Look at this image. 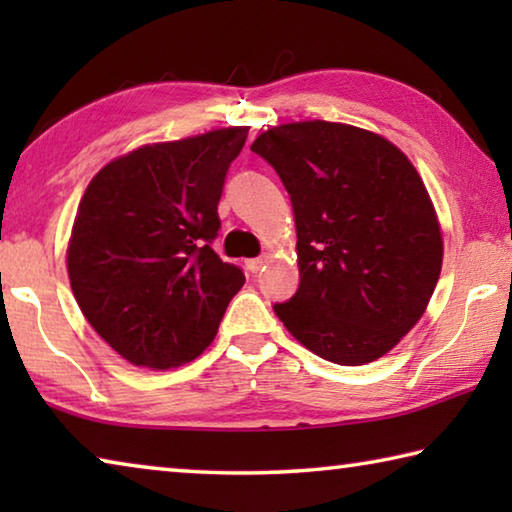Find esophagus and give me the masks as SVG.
I'll return each mask as SVG.
<instances>
[{"mask_svg": "<svg viewBox=\"0 0 512 512\" xmlns=\"http://www.w3.org/2000/svg\"><path fill=\"white\" fill-rule=\"evenodd\" d=\"M266 262H268V257H257V259H248L246 266H248L250 273H259V271H264Z\"/></svg>", "mask_w": 512, "mask_h": 512, "instance_id": "1", "label": "esophagus"}]
</instances>
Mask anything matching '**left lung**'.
<instances>
[{"instance_id":"left-lung-1","label":"left lung","mask_w":512,"mask_h":512,"mask_svg":"<svg viewBox=\"0 0 512 512\" xmlns=\"http://www.w3.org/2000/svg\"><path fill=\"white\" fill-rule=\"evenodd\" d=\"M250 151L287 187L298 232V291L273 309L318 357L363 366L418 323L440 277L443 235L409 158L384 137L298 121Z\"/></svg>"}]
</instances>
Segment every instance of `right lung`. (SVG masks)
<instances>
[{
	"mask_svg": "<svg viewBox=\"0 0 512 512\" xmlns=\"http://www.w3.org/2000/svg\"><path fill=\"white\" fill-rule=\"evenodd\" d=\"M248 128L146 144L106 164L81 198L67 273L83 316L133 366L194 361L246 277L212 250L225 173Z\"/></svg>",
	"mask_w": 512,
	"mask_h": 512,
	"instance_id": "1",
	"label": "right lung"
}]
</instances>
